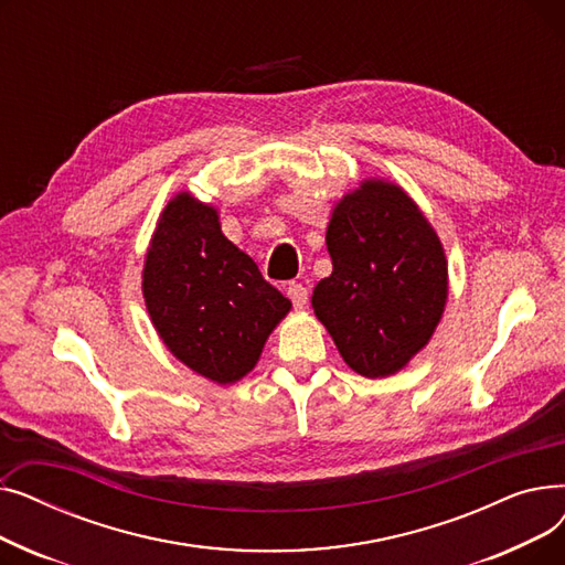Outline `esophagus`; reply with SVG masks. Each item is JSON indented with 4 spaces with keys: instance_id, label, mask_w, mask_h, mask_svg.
I'll return each mask as SVG.
<instances>
[{
    "instance_id": "1",
    "label": "esophagus",
    "mask_w": 565,
    "mask_h": 565,
    "mask_svg": "<svg viewBox=\"0 0 565 565\" xmlns=\"http://www.w3.org/2000/svg\"><path fill=\"white\" fill-rule=\"evenodd\" d=\"M286 295H288V300L292 302L295 309H302L309 300V292L300 281H288L286 284Z\"/></svg>"
}]
</instances>
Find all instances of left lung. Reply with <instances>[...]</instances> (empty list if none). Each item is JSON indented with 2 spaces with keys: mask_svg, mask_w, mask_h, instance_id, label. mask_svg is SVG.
I'll use <instances>...</instances> for the list:
<instances>
[{
  "mask_svg": "<svg viewBox=\"0 0 565 565\" xmlns=\"http://www.w3.org/2000/svg\"><path fill=\"white\" fill-rule=\"evenodd\" d=\"M332 275L313 311L345 364L366 377L401 371L433 337L447 302V258L433 226L396 185L366 181L328 226Z\"/></svg>",
  "mask_w": 565,
  "mask_h": 565,
  "instance_id": "8db88e82",
  "label": "left lung"
}]
</instances>
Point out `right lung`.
<instances>
[{"mask_svg":"<svg viewBox=\"0 0 565 565\" xmlns=\"http://www.w3.org/2000/svg\"><path fill=\"white\" fill-rule=\"evenodd\" d=\"M143 300L160 339L199 375H247L288 313V298L226 241L217 211L188 192L169 201L143 265Z\"/></svg>","mask_w":565,"mask_h":565,"instance_id":"right-lung-1","label":"right lung"}]
</instances>
